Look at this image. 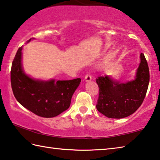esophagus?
<instances>
[{"label":"esophagus","instance_id":"esophagus-1","mask_svg":"<svg viewBox=\"0 0 160 160\" xmlns=\"http://www.w3.org/2000/svg\"><path fill=\"white\" fill-rule=\"evenodd\" d=\"M85 81H87V82H89L90 80H92V75L88 72V73L85 75Z\"/></svg>","mask_w":160,"mask_h":160}]
</instances>
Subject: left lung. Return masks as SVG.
I'll list each match as a JSON object with an SVG mask.
<instances>
[{"mask_svg": "<svg viewBox=\"0 0 160 160\" xmlns=\"http://www.w3.org/2000/svg\"><path fill=\"white\" fill-rule=\"evenodd\" d=\"M141 63L136 78L120 83L108 75L98 77L96 81L99 88L97 108L109 118L120 119L133 114L143 103L148 88L150 73L144 54H140Z\"/></svg>", "mask_w": 160, "mask_h": 160, "instance_id": "8db88e82", "label": "left lung"}]
</instances>
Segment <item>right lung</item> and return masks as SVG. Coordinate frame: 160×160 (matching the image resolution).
<instances>
[{
	"label": "right lung",
	"instance_id": "obj_1",
	"mask_svg": "<svg viewBox=\"0 0 160 160\" xmlns=\"http://www.w3.org/2000/svg\"><path fill=\"white\" fill-rule=\"evenodd\" d=\"M22 50V47L17 50L10 72L12 89L17 101L42 118H54L67 110L72 96L81 82L80 78L57 82L33 79L23 71Z\"/></svg>",
	"mask_w": 160,
	"mask_h": 160
}]
</instances>
